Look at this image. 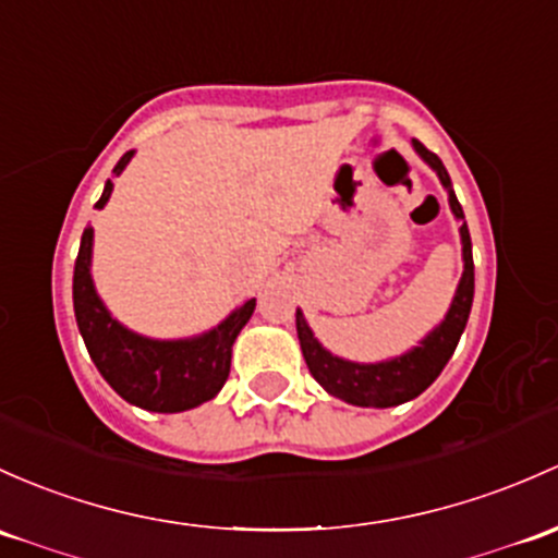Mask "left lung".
<instances>
[{
  "label": "left lung",
  "instance_id": "left-lung-1",
  "mask_svg": "<svg viewBox=\"0 0 558 558\" xmlns=\"http://www.w3.org/2000/svg\"><path fill=\"white\" fill-rule=\"evenodd\" d=\"M412 146L422 160L438 173L444 190L449 192L451 214H454L460 221L465 219V216H462V205L457 201L454 190H451V179L447 168H444V162L438 160V155H433L430 149H425L417 138H412ZM460 238H462V262H465V269H462L460 286H457L454 299H451L447 318H444L441 324L422 339L420 348L409 350V353L390 357V361H379V363L344 361V357L328 353L324 344L313 337L302 310H296L299 344H302V355L304 361H307V368L315 377V383L324 385L333 398H342V401L353 403V407H374V409H387V407H398V403L412 401V398H417L422 390H427V387L436 383V377L444 372V366L449 363L451 353H454L462 331H465L468 315H471V304H473V251H471V232H468L465 221H462L460 227Z\"/></svg>",
  "mask_w": 558,
  "mask_h": 558
}]
</instances>
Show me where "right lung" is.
<instances>
[{
  "label": "right lung",
  "instance_id": "right-lung-1",
  "mask_svg": "<svg viewBox=\"0 0 558 558\" xmlns=\"http://www.w3.org/2000/svg\"><path fill=\"white\" fill-rule=\"evenodd\" d=\"M133 151H125L114 166V175L125 171ZM111 179L104 186V208L111 195ZM93 227L82 232L80 254L74 262V315L85 348L101 377L114 387L117 396L146 412H186L210 401L230 377L232 344L240 328L254 315L256 299L232 310L219 326L192 339H149L131 331L111 318L96 294L90 275Z\"/></svg>",
  "mask_w": 558,
  "mask_h": 558
}]
</instances>
